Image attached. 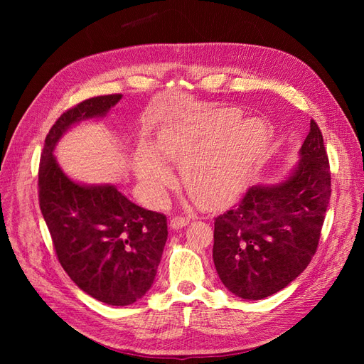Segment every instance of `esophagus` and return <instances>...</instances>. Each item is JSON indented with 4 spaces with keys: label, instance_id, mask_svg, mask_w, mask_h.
Instances as JSON below:
<instances>
[{
    "label": "esophagus",
    "instance_id": "1",
    "mask_svg": "<svg viewBox=\"0 0 364 364\" xmlns=\"http://www.w3.org/2000/svg\"><path fill=\"white\" fill-rule=\"evenodd\" d=\"M190 223V217L188 215H176L170 220V226L173 229H179L182 226H186Z\"/></svg>",
    "mask_w": 364,
    "mask_h": 364
}]
</instances>
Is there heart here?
Masks as SVG:
<instances>
[{"label": "heart", "mask_w": 364, "mask_h": 364, "mask_svg": "<svg viewBox=\"0 0 364 364\" xmlns=\"http://www.w3.org/2000/svg\"><path fill=\"white\" fill-rule=\"evenodd\" d=\"M240 119L235 109H218L199 123L164 132L156 153L182 168L186 191L200 205H218L241 190L262 158L269 129L258 118ZM142 183L159 191L171 183L170 170L150 151L136 161Z\"/></svg>", "instance_id": "1"}]
</instances>
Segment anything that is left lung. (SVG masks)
<instances>
[{"mask_svg": "<svg viewBox=\"0 0 364 364\" xmlns=\"http://www.w3.org/2000/svg\"><path fill=\"white\" fill-rule=\"evenodd\" d=\"M290 178L250 186L214 220L213 258L220 279L241 299L272 296L306 269L331 197V170L314 119Z\"/></svg>", "mask_w": 364, "mask_h": 364, "instance_id": "left-lung-1", "label": "left lung"}]
</instances>
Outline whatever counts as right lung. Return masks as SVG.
<instances>
[{
    "label": "right lung",
    "instance_id": "right-lung-1",
    "mask_svg": "<svg viewBox=\"0 0 364 364\" xmlns=\"http://www.w3.org/2000/svg\"><path fill=\"white\" fill-rule=\"evenodd\" d=\"M119 98L121 94L86 98L56 119L41 155L38 193L63 270L94 299L123 306L151 287L168 235L167 217L130 202L115 186L73 182L53 156L71 124L105 115Z\"/></svg>",
    "mask_w": 364,
    "mask_h": 364
}]
</instances>
